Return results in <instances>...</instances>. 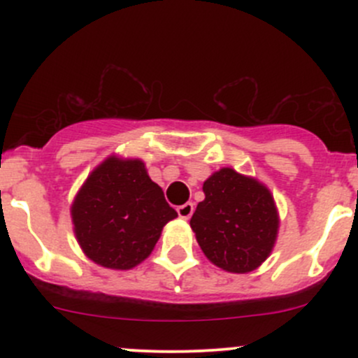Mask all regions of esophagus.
Returning <instances> with one entry per match:
<instances>
[{
	"instance_id": "34e87169",
	"label": "esophagus",
	"mask_w": 358,
	"mask_h": 358,
	"mask_svg": "<svg viewBox=\"0 0 358 358\" xmlns=\"http://www.w3.org/2000/svg\"><path fill=\"white\" fill-rule=\"evenodd\" d=\"M193 210H195V205H193L192 202H187V203L180 205V207L176 208V212H178V215L182 217V219H185V220L190 219Z\"/></svg>"
}]
</instances>
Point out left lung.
Segmentation results:
<instances>
[{
	"mask_svg": "<svg viewBox=\"0 0 358 358\" xmlns=\"http://www.w3.org/2000/svg\"><path fill=\"white\" fill-rule=\"evenodd\" d=\"M203 193L190 225L205 256L229 273L259 268L273 249L279 224L268 188L222 168L203 183Z\"/></svg>",
	"mask_w": 358,
	"mask_h": 358,
	"instance_id": "8db88e82",
	"label": "left lung"
}]
</instances>
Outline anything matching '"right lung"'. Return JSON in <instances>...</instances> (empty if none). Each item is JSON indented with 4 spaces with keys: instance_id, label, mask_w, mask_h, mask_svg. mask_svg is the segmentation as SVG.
Returning a JSON list of instances; mask_svg holds the SVG:
<instances>
[{
    "instance_id": "1",
    "label": "right lung",
    "mask_w": 358,
    "mask_h": 358,
    "mask_svg": "<svg viewBox=\"0 0 358 358\" xmlns=\"http://www.w3.org/2000/svg\"><path fill=\"white\" fill-rule=\"evenodd\" d=\"M176 217L139 159L108 158L90 173L72 205L85 256L109 269H131L150 256Z\"/></svg>"
}]
</instances>
